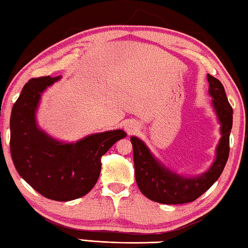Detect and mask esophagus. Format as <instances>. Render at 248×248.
I'll use <instances>...</instances> for the list:
<instances>
[{"label": "esophagus", "instance_id": "34e87169", "mask_svg": "<svg viewBox=\"0 0 248 248\" xmlns=\"http://www.w3.org/2000/svg\"><path fill=\"white\" fill-rule=\"evenodd\" d=\"M124 129L129 135H132L139 130V125L138 124L135 123V121H128V123L124 124Z\"/></svg>", "mask_w": 248, "mask_h": 248}]
</instances>
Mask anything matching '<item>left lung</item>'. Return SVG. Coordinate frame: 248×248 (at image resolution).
I'll return each instance as SVG.
<instances>
[{
	"instance_id": "8db88e82",
	"label": "left lung",
	"mask_w": 248,
	"mask_h": 248,
	"mask_svg": "<svg viewBox=\"0 0 248 248\" xmlns=\"http://www.w3.org/2000/svg\"><path fill=\"white\" fill-rule=\"evenodd\" d=\"M208 93L212 106L220 124V139L216 147V157L212 166L201 175L183 176L166 167L154 156L146 143L131 136L134 148L136 182L141 193L150 201L166 205H178L194 202L219 178L230 155V135L232 127V109L227 100L220 81L207 75Z\"/></svg>"
}]
</instances>
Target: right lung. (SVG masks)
<instances>
[{
    "mask_svg": "<svg viewBox=\"0 0 248 248\" xmlns=\"http://www.w3.org/2000/svg\"><path fill=\"white\" fill-rule=\"evenodd\" d=\"M60 79L36 78L22 89L11 113L10 149L18 175L33 189L52 201L69 202L93 188L101 157L127 134L117 129L63 142L43 131L36 123V111L43 92Z\"/></svg>",
    "mask_w": 248,
    "mask_h": 248,
    "instance_id": "1",
    "label": "right lung"
}]
</instances>
